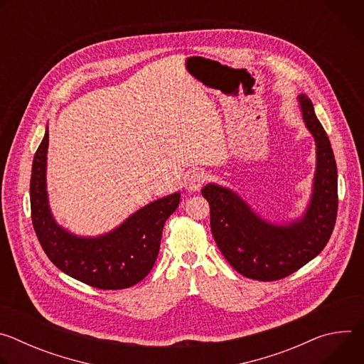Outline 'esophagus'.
I'll return each instance as SVG.
<instances>
[{"instance_id": "1", "label": "esophagus", "mask_w": 364, "mask_h": 364, "mask_svg": "<svg viewBox=\"0 0 364 364\" xmlns=\"http://www.w3.org/2000/svg\"><path fill=\"white\" fill-rule=\"evenodd\" d=\"M205 181V174L203 171H193L190 173V176L187 177V181H186V187L188 191H198L201 188V186L204 184Z\"/></svg>"}]
</instances>
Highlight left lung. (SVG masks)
Masks as SVG:
<instances>
[{
	"mask_svg": "<svg viewBox=\"0 0 364 364\" xmlns=\"http://www.w3.org/2000/svg\"><path fill=\"white\" fill-rule=\"evenodd\" d=\"M305 128L316 142L313 190L304 213L277 223L259 216L232 188L209 183L201 194L210 205V228L226 261L243 277L277 281L314 259L327 245L337 218V166L313 102L298 96Z\"/></svg>",
	"mask_w": 364,
	"mask_h": 364,
	"instance_id": "8db88e82",
	"label": "left lung"
}]
</instances>
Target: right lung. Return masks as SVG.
<instances>
[{
    "instance_id": "add662e5",
    "label": "right lung",
    "mask_w": 364,
    "mask_h": 364,
    "mask_svg": "<svg viewBox=\"0 0 364 364\" xmlns=\"http://www.w3.org/2000/svg\"><path fill=\"white\" fill-rule=\"evenodd\" d=\"M48 127L31 168V220L38 242L62 272L100 289L129 288L152 269L160 252L166 220L176 212L180 191L145 204L115 229L80 236L60 226L51 213L47 193Z\"/></svg>"
}]
</instances>
